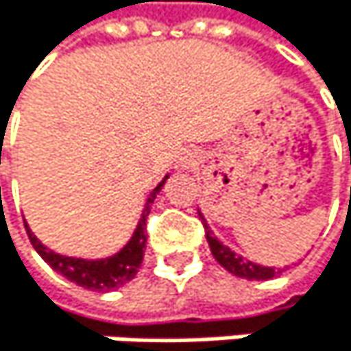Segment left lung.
Segmentation results:
<instances>
[{"mask_svg":"<svg viewBox=\"0 0 351 351\" xmlns=\"http://www.w3.org/2000/svg\"><path fill=\"white\" fill-rule=\"evenodd\" d=\"M350 163H351V152H350ZM350 201H351V190H350ZM199 215H201V221H203V228H205V237H207V243H209V249H211L213 257L217 259V264H219V266H223L228 272H232L234 276H241V278H249V280H268V278H274V276L280 272V268H278V272H276L274 268L257 266V264H253V261H247V259H243L241 255H237L234 251H230L226 245H221V243L213 237L211 228L205 223L203 213H199Z\"/></svg>","mask_w":351,"mask_h":351,"instance_id":"1","label":"left lung"}]
</instances>
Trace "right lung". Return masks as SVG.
Returning a JSON list of instances; mask_svg holds the SVG:
<instances>
[{
	"instance_id": "1",
	"label": "right lung",
	"mask_w": 351,
	"mask_h": 351,
	"mask_svg": "<svg viewBox=\"0 0 351 351\" xmlns=\"http://www.w3.org/2000/svg\"><path fill=\"white\" fill-rule=\"evenodd\" d=\"M163 184H165V180L150 192L148 203H146V207L142 211L140 223L136 228L132 241L123 249H121L117 255H112V257L98 259V261L64 257V255H58L54 251L45 249L33 237V232L29 230V226H25L27 234H29L35 251L41 255V259L45 261V264L51 270H56L58 274H62L64 278L73 280L75 285L85 287V289H92V291H112V289H119V287H123L125 282H130L138 274V268H140L142 257H144V249H146V217H148L150 207H152V203L156 199V192L163 188Z\"/></svg>"
}]
</instances>
